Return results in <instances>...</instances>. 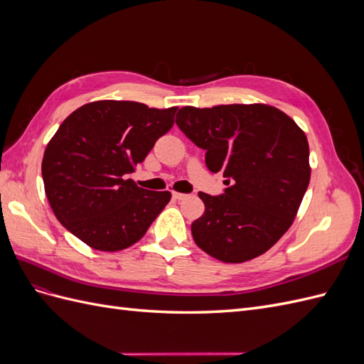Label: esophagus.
Returning a JSON list of instances; mask_svg holds the SVG:
<instances>
[{
	"label": "esophagus",
	"instance_id": "1",
	"mask_svg": "<svg viewBox=\"0 0 364 364\" xmlns=\"http://www.w3.org/2000/svg\"><path fill=\"white\" fill-rule=\"evenodd\" d=\"M188 194H183V193H178V191H173V199L176 200H185Z\"/></svg>",
	"mask_w": 364,
	"mask_h": 364
}]
</instances>
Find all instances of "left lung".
<instances>
[{"instance_id":"left-lung-1","label":"left lung","mask_w":364,"mask_h":364,"mask_svg":"<svg viewBox=\"0 0 364 364\" xmlns=\"http://www.w3.org/2000/svg\"><path fill=\"white\" fill-rule=\"evenodd\" d=\"M176 124L230 183L223 196L199 193L205 213L191 225L196 245L230 264L266 253L293 225L310 183L305 132L264 103L183 106Z\"/></svg>"}]
</instances>
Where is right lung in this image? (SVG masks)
I'll return each mask as SVG.
<instances>
[{"mask_svg":"<svg viewBox=\"0 0 364 364\" xmlns=\"http://www.w3.org/2000/svg\"><path fill=\"white\" fill-rule=\"evenodd\" d=\"M176 111L98 100L63 119L43 151L42 179L54 215L85 245L127 249L170 202V191L144 190L126 176L173 127Z\"/></svg>","mask_w":364,"mask_h":364,"instance_id":"add662e5","label":"right lung"}]
</instances>
